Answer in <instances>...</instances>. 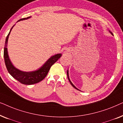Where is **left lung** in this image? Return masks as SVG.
<instances>
[{"instance_id": "obj_1", "label": "left lung", "mask_w": 123, "mask_h": 123, "mask_svg": "<svg viewBox=\"0 0 123 123\" xmlns=\"http://www.w3.org/2000/svg\"><path fill=\"white\" fill-rule=\"evenodd\" d=\"M109 32H110L111 33V35H113V34H112V33L111 32H110V31H109ZM67 77H68V80H69V82H70V84H71V85L72 86H73V87H74V88H75V89H77V90H79L78 88H76V87H75L74 86V85H73V84L72 83V82H71V81H70V79H69V73H68V70H67Z\"/></svg>"}]
</instances>
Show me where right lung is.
<instances>
[{
    "mask_svg": "<svg viewBox=\"0 0 123 123\" xmlns=\"http://www.w3.org/2000/svg\"><path fill=\"white\" fill-rule=\"evenodd\" d=\"M30 17H31L22 18V19H20L19 21H18V22L22 21V20L28 19ZM13 26L12 27L11 30H10L9 33H8L7 36H6V42H5V46L4 49V58L6 69H7L8 71L10 74L13 78L16 79V80L19 81L20 83L27 85H33V84L38 83V82L41 81L42 80H43L45 78V77L48 74L51 67L62 56V54H57L51 56V58L47 60L46 63L41 68H40L37 70H35V71L26 72L21 71V70L18 69L16 67L13 66L12 63H11V60H10L9 58V56H8L7 51V43L8 37H9V34L11 33V31L12 29L13 28Z\"/></svg>",
    "mask_w": 123,
    "mask_h": 123,
    "instance_id": "1",
    "label": "right lung"
}]
</instances>
